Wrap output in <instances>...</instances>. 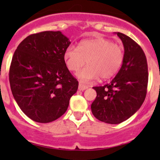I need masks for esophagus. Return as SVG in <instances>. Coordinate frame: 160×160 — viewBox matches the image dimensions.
I'll use <instances>...</instances> for the list:
<instances>
[{
	"instance_id": "1",
	"label": "esophagus",
	"mask_w": 160,
	"mask_h": 160,
	"mask_svg": "<svg viewBox=\"0 0 160 160\" xmlns=\"http://www.w3.org/2000/svg\"><path fill=\"white\" fill-rule=\"evenodd\" d=\"M88 86H87V85L83 84V83H79L78 89L80 90H82V91H83V90H85L86 89H88Z\"/></svg>"
}]
</instances>
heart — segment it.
Masks as SVG:
<instances>
[{
    "label": "heart",
    "instance_id": "1",
    "mask_svg": "<svg viewBox=\"0 0 160 160\" xmlns=\"http://www.w3.org/2000/svg\"><path fill=\"white\" fill-rule=\"evenodd\" d=\"M66 64L70 71L76 72L83 83H89L101 77L103 80L113 77L118 71L124 59L122 46L104 38H96L80 42L78 48L69 46L64 54Z\"/></svg>",
    "mask_w": 160,
    "mask_h": 160
}]
</instances>
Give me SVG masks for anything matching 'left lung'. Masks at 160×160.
<instances>
[{"instance_id":"1","label":"left lung","mask_w":160,"mask_h":160,"mask_svg":"<svg viewBox=\"0 0 160 160\" xmlns=\"http://www.w3.org/2000/svg\"><path fill=\"white\" fill-rule=\"evenodd\" d=\"M124 46L122 67L114 79L102 87H93L97 97L91 111L98 120L119 124L133 115L144 102L148 84V66L142 48L130 37L116 32Z\"/></svg>"}]
</instances>
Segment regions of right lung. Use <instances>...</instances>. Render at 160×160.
Segmentation results:
<instances>
[{"label":"right lung","instance_id":"right-lung-1","mask_svg":"<svg viewBox=\"0 0 160 160\" xmlns=\"http://www.w3.org/2000/svg\"><path fill=\"white\" fill-rule=\"evenodd\" d=\"M70 41L61 32L33 34L18 46L11 60L9 81L18 105L32 120L49 123L68 108L78 81L66 65Z\"/></svg>","mask_w":160,"mask_h":160}]
</instances>
